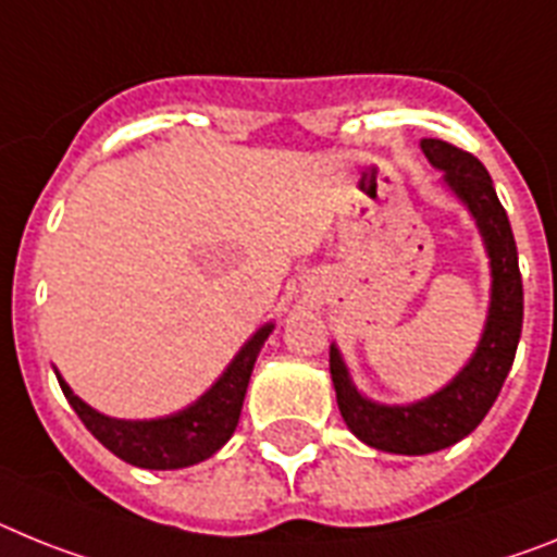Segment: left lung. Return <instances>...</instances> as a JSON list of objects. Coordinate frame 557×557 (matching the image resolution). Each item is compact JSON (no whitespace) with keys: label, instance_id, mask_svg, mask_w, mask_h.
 Returning <instances> with one entry per match:
<instances>
[{"label":"left lung","instance_id":"left-lung-1","mask_svg":"<svg viewBox=\"0 0 557 557\" xmlns=\"http://www.w3.org/2000/svg\"><path fill=\"white\" fill-rule=\"evenodd\" d=\"M420 148L434 168L446 173V185L468 205L491 255L493 294L480 347L451 384L412 406H381L361 398L345 361L331 347V379L347 429L367 446L409 457L454 446L485 420L516 359L524 319L519 251L491 173L473 153L443 139H423Z\"/></svg>","mask_w":557,"mask_h":557}]
</instances>
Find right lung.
I'll return each instance as SVG.
<instances>
[{"instance_id":"right-lung-1","label":"right lung","mask_w":557,"mask_h":557,"mask_svg":"<svg viewBox=\"0 0 557 557\" xmlns=\"http://www.w3.org/2000/svg\"><path fill=\"white\" fill-rule=\"evenodd\" d=\"M272 333V325L260 327L255 336L244 345V350L235 356L226 372L215 381L210 393H205L193 406L171 418L159 420H114L95 412L91 406L72 393L66 381L58 375V384L64 389L66 400L84 420L95 437L117 454L120 459L132 462L137 468H151V471H173V468L196 466L201 459L212 457L232 437L240 418V406L246 398L251 367L258 359L260 347Z\"/></svg>"}]
</instances>
